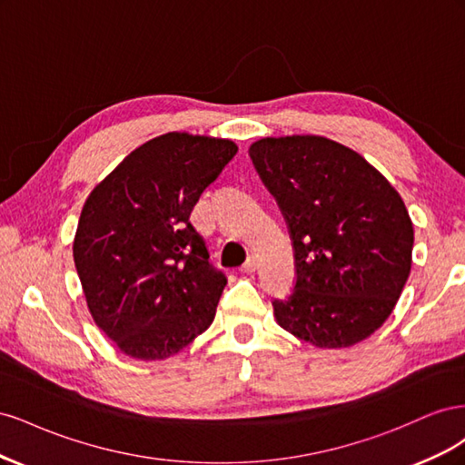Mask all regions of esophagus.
<instances>
[{"label": "esophagus", "mask_w": 465, "mask_h": 465, "mask_svg": "<svg viewBox=\"0 0 465 465\" xmlns=\"http://www.w3.org/2000/svg\"><path fill=\"white\" fill-rule=\"evenodd\" d=\"M258 258L256 256H248V260L242 263V267H241V272H244V273H252V272H256L258 270Z\"/></svg>", "instance_id": "esophagus-1"}]
</instances>
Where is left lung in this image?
I'll return each mask as SVG.
<instances>
[{
  "mask_svg": "<svg viewBox=\"0 0 465 465\" xmlns=\"http://www.w3.org/2000/svg\"><path fill=\"white\" fill-rule=\"evenodd\" d=\"M250 159L294 252L297 281L273 299L279 326L322 349L367 340L411 270L413 224L400 193L359 153L320 135L260 139Z\"/></svg>",
  "mask_w": 465,
  "mask_h": 465,
  "instance_id": "1",
  "label": "left lung"
}]
</instances>
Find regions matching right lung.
<instances>
[{
	"instance_id": "1",
	"label": "right lung",
	"mask_w": 465,
	"mask_h": 465,
	"mask_svg": "<svg viewBox=\"0 0 465 465\" xmlns=\"http://www.w3.org/2000/svg\"><path fill=\"white\" fill-rule=\"evenodd\" d=\"M236 151L229 139L164 134L132 151L83 205L75 267L93 320L122 353L173 357L213 322L227 277L190 213Z\"/></svg>"
}]
</instances>
